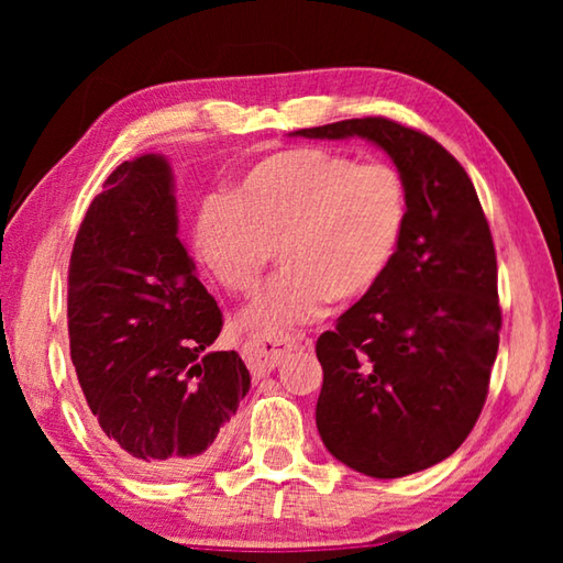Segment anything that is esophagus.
<instances>
[{"instance_id":"esophagus-1","label":"esophagus","mask_w":563,"mask_h":563,"mask_svg":"<svg viewBox=\"0 0 563 563\" xmlns=\"http://www.w3.org/2000/svg\"><path fill=\"white\" fill-rule=\"evenodd\" d=\"M305 342L302 335H290V332H273V335H261L247 340L243 345V357L251 367L253 375H268L283 362L285 355H290L292 350H298Z\"/></svg>"}]
</instances>
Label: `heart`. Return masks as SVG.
Masks as SVG:
<instances>
[{
  "instance_id": "obj_1",
  "label": "heart",
  "mask_w": 563,
  "mask_h": 563,
  "mask_svg": "<svg viewBox=\"0 0 563 563\" xmlns=\"http://www.w3.org/2000/svg\"><path fill=\"white\" fill-rule=\"evenodd\" d=\"M407 225V190L395 168L355 164L328 148H290L258 161L201 216L198 258L235 298L261 288L278 251L283 273L247 310L265 332L316 320L330 298L373 292Z\"/></svg>"
}]
</instances>
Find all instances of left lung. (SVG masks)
I'll use <instances>...</instances> for the list:
<instances>
[{
    "instance_id": "8db88e82",
    "label": "left lung",
    "mask_w": 563,
    "mask_h": 563,
    "mask_svg": "<svg viewBox=\"0 0 563 563\" xmlns=\"http://www.w3.org/2000/svg\"><path fill=\"white\" fill-rule=\"evenodd\" d=\"M365 139L407 190L402 243L377 288L318 338V432L328 452L397 479L456 452L482 415L499 350L497 253L466 170L427 133L383 117L300 129Z\"/></svg>"
}]
</instances>
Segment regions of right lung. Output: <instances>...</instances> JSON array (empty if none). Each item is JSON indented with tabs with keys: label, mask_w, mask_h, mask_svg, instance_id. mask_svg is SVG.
<instances>
[{
	"label": "right lung",
	"mask_w": 563,
	"mask_h": 563,
	"mask_svg": "<svg viewBox=\"0 0 563 563\" xmlns=\"http://www.w3.org/2000/svg\"><path fill=\"white\" fill-rule=\"evenodd\" d=\"M76 233L69 347L101 440L144 476H186L223 450L251 389L223 316L178 241L174 174L144 154L113 170Z\"/></svg>",
	"instance_id": "right-lung-1"
}]
</instances>
